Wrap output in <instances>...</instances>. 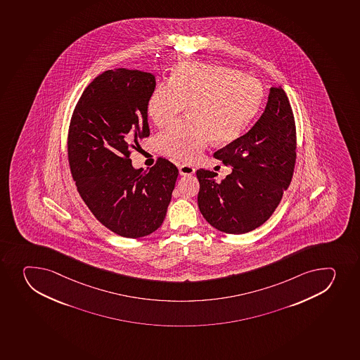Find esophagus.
I'll use <instances>...</instances> for the list:
<instances>
[{
  "label": "esophagus",
  "mask_w": 360,
  "mask_h": 360,
  "mask_svg": "<svg viewBox=\"0 0 360 360\" xmlns=\"http://www.w3.org/2000/svg\"><path fill=\"white\" fill-rule=\"evenodd\" d=\"M178 169H179V174L182 176H190V174H195V171H196L195 167L188 165V164H182L178 167Z\"/></svg>",
  "instance_id": "34e87169"
}]
</instances>
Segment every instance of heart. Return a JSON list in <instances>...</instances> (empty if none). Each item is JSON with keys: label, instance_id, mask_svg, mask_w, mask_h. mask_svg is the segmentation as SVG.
Segmentation results:
<instances>
[{"label": "heart", "instance_id": "obj_1", "mask_svg": "<svg viewBox=\"0 0 360 360\" xmlns=\"http://www.w3.org/2000/svg\"><path fill=\"white\" fill-rule=\"evenodd\" d=\"M262 83L224 65L183 62L174 67L167 83L151 91L146 114L156 127H165L186 105L188 117L157 139L160 153L181 162H193L210 139L228 144L240 137L259 112Z\"/></svg>", "mask_w": 360, "mask_h": 360}]
</instances>
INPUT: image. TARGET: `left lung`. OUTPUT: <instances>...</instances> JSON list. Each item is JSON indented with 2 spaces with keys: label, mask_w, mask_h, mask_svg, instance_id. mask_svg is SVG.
<instances>
[{
  "label": "left lung",
  "mask_w": 360,
  "mask_h": 360,
  "mask_svg": "<svg viewBox=\"0 0 360 360\" xmlns=\"http://www.w3.org/2000/svg\"><path fill=\"white\" fill-rule=\"evenodd\" d=\"M297 136L291 104L281 86L271 88L266 108L245 135L214 156L232 167L217 182L216 172L200 169L198 207L219 231H252L274 214L295 170Z\"/></svg>",
  "instance_id": "obj_1"
}]
</instances>
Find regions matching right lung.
Masks as SVG:
<instances>
[{"label":"right lung","instance_id":"1","mask_svg":"<svg viewBox=\"0 0 360 360\" xmlns=\"http://www.w3.org/2000/svg\"><path fill=\"white\" fill-rule=\"evenodd\" d=\"M155 86L150 72L107 70L84 89L69 125V167L79 196L101 224L125 238L160 228L178 177L165 158L146 171L131 165V150L150 135L146 102Z\"/></svg>","mask_w":360,"mask_h":360}]
</instances>
